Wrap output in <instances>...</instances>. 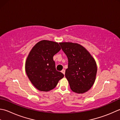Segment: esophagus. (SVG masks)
I'll use <instances>...</instances> for the list:
<instances>
[{"label":"esophagus","mask_w":120,"mask_h":120,"mask_svg":"<svg viewBox=\"0 0 120 120\" xmlns=\"http://www.w3.org/2000/svg\"><path fill=\"white\" fill-rule=\"evenodd\" d=\"M61 72L64 75V74H65V70H64V69H63L62 71H61Z\"/></svg>","instance_id":"34e87169"}]
</instances>
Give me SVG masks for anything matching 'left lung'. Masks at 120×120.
I'll return each instance as SVG.
<instances>
[{"label": "left lung", "mask_w": 120, "mask_h": 120, "mask_svg": "<svg viewBox=\"0 0 120 120\" xmlns=\"http://www.w3.org/2000/svg\"><path fill=\"white\" fill-rule=\"evenodd\" d=\"M60 45L68 59L65 76L70 88L74 93L83 94L90 90L95 83L97 67L96 61L83 46L71 42Z\"/></svg>", "instance_id": "1"}]
</instances>
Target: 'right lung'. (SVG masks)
<instances>
[{
  "mask_svg": "<svg viewBox=\"0 0 120 120\" xmlns=\"http://www.w3.org/2000/svg\"><path fill=\"white\" fill-rule=\"evenodd\" d=\"M61 50L58 43L43 40L36 44L28 55L25 71L30 81L37 90L48 91L57 86L64 77L56 69L53 57Z\"/></svg>",
  "mask_w": 120,
  "mask_h": 120,
  "instance_id": "obj_1",
  "label": "right lung"
}]
</instances>
